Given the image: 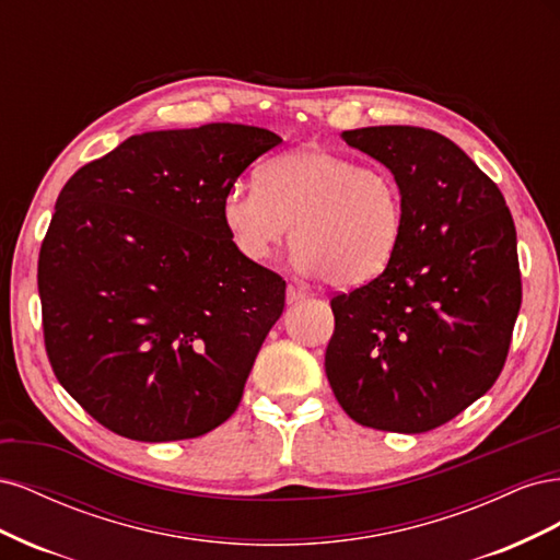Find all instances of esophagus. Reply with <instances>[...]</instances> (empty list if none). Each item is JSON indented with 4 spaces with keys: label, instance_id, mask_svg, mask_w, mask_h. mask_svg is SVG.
<instances>
[{
    "label": "esophagus",
    "instance_id": "34e87169",
    "mask_svg": "<svg viewBox=\"0 0 560 560\" xmlns=\"http://www.w3.org/2000/svg\"><path fill=\"white\" fill-rule=\"evenodd\" d=\"M308 299V292L296 284H287V303H301Z\"/></svg>",
    "mask_w": 560,
    "mask_h": 560
}]
</instances>
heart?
I'll return each mask as SVG.
<instances>
[{"label": "heart", "instance_id": "heart-1", "mask_svg": "<svg viewBox=\"0 0 560 560\" xmlns=\"http://www.w3.org/2000/svg\"><path fill=\"white\" fill-rule=\"evenodd\" d=\"M222 219L245 259L266 261L294 224V261L334 287H360L393 264L406 229L397 177L381 165L322 147L270 159L259 182H238L222 198Z\"/></svg>", "mask_w": 560, "mask_h": 560}]
</instances>
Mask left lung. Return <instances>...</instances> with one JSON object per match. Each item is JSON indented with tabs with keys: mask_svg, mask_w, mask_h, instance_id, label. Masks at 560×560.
Masks as SVG:
<instances>
[{
	"mask_svg": "<svg viewBox=\"0 0 560 560\" xmlns=\"http://www.w3.org/2000/svg\"><path fill=\"white\" fill-rule=\"evenodd\" d=\"M341 138L397 177L406 229L378 278L331 299L327 378L360 425L420 434L483 397L504 366L521 308L514 219L444 135L371 126Z\"/></svg>",
	"mask_w": 560,
	"mask_h": 560,
	"instance_id": "left-lung-1",
	"label": "left lung"
}]
</instances>
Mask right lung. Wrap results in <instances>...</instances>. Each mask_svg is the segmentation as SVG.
Wrapping results in <instances>:
<instances>
[{
	"label": "right lung",
	"instance_id": "add662e5",
	"mask_svg": "<svg viewBox=\"0 0 560 560\" xmlns=\"http://www.w3.org/2000/svg\"><path fill=\"white\" fill-rule=\"evenodd\" d=\"M280 142L243 124L151 130L62 186L39 252L44 341L100 425L177 442L238 409L284 280L235 249L222 198Z\"/></svg>",
	"mask_w": 560,
	"mask_h": 560
}]
</instances>
